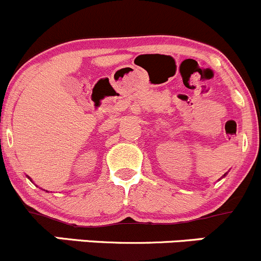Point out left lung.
<instances>
[{
	"label": "left lung",
	"instance_id": "1",
	"mask_svg": "<svg viewBox=\"0 0 261 261\" xmlns=\"http://www.w3.org/2000/svg\"><path fill=\"white\" fill-rule=\"evenodd\" d=\"M223 176H226V174H224V175H223Z\"/></svg>",
	"mask_w": 261,
	"mask_h": 261
}]
</instances>
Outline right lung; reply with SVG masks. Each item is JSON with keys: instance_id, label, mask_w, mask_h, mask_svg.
Listing matches in <instances>:
<instances>
[{"instance_id": "right-lung-1", "label": "right lung", "mask_w": 261, "mask_h": 261, "mask_svg": "<svg viewBox=\"0 0 261 261\" xmlns=\"http://www.w3.org/2000/svg\"><path fill=\"white\" fill-rule=\"evenodd\" d=\"M28 177H29V176H28ZM29 179H30V177H29ZM30 180H32V179H30Z\"/></svg>"}]
</instances>
